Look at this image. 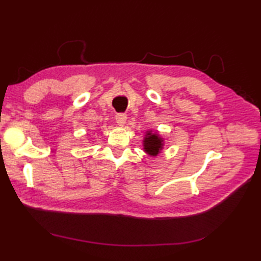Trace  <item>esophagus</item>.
Listing matches in <instances>:
<instances>
[{
  "label": "esophagus",
  "mask_w": 261,
  "mask_h": 261,
  "mask_svg": "<svg viewBox=\"0 0 261 261\" xmlns=\"http://www.w3.org/2000/svg\"><path fill=\"white\" fill-rule=\"evenodd\" d=\"M115 121L118 125H123L126 121V114L124 113H118L115 115Z\"/></svg>",
  "instance_id": "34e87169"
}]
</instances>
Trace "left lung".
Returning a JSON list of instances; mask_svg holds the SVG:
<instances>
[{"instance_id":"1","label":"left lung","mask_w":261,"mask_h":261,"mask_svg":"<svg viewBox=\"0 0 261 261\" xmlns=\"http://www.w3.org/2000/svg\"><path fill=\"white\" fill-rule=\"evenodd\" d=\"M145 150L151 154V156H156L159 152L160 149L163 148V140L158 138L157 135H151L150 132H148V135L145 139Z\"/></svg>"}]
</instances>
